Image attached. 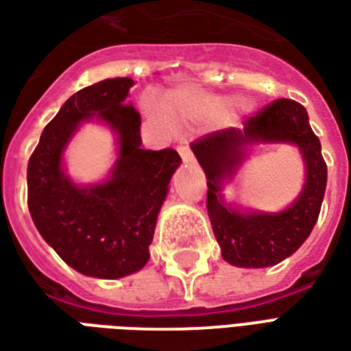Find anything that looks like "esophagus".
<instances>
[{
    "mask_svg": "<svg viewBox=\"0 0 351 351\" xmlns=\"http://www.w3.org/2000/svg\"><path fill=\"white\" fill-rule=\"evenodd\" d=\"M176 150H178V154H180L182 161H186V163H191V161H193V154H191L190 146H188V145L176 146Z\"/></svg>",
    "mask_w": 351,
    "mask_h": 351,
    "instance_id": "34e87169",
    "label": "esophagus"
}]
</instances>
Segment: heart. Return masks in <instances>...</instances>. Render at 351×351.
<instances>
[{
  "label": "heart",
  "instance_id": "obj_1",
  "mask_svg": "<svg viewBox=\"0 0 351 351\" xmlns=\"http://www.w3.org/2000/svg\"><path fill=\"white\" fill-rule=\"evenodd\" d=\"M231 99H223V97H216V95H206L203 92H197L193 88H178L173 92L167 93L165 97V110L173 118L178 120H193V118H201V116H214L220 114L223 108L228 107ZM146 110L158 118V120H165L167 116L163 112V108L158 107L154 101H146Z\"/></svg>",
  "mask_w": 351,
  "mask_h": 351
}]
</instances>
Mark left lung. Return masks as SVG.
Instances as JSON below:
<instances>
[{
    "label": "left lung",
    "mask_w": 351,
    "mask_h": 351,
    "mask_svg": "<svg viewBox=\"0 0 351 351\" xmlns=\"http://www.w3.org/2000/svg\"><path fill=\"white\" fill-rule=\"evenodd\" d=\"M258 142H289L300 148L307 182L293 206L276 215L241 213L225 205L221 184L230 180L245 159V148ZM191 150L206 175V210L221 258L235 267H271L289 258L314 229L327 186V165L308 112L293 99H276L244 120L243 130L206 133Z\"/></svg>",
    "instance_id": "left-lung-1"
}]
</instances>
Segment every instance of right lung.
<instances>
[{"instance_id":"1","label":"right lung","mask_w":351,"mask_h":351,"mask_svg":"<svg viewBox=\"0 0 351 351\" xmlns=\"http://www.w3.org/2000/svg\"><path fill=\"white\" fill-rule=\"evenodd\" d=\"M135 82L101 80L65 101L27 163V208L37 231L75 271L122 278L150 259L148 246L171 176L182 163L173 148H141V114L125 103ZM101 119L119 135L108 181L80 189L61 169L63 148L80 121Z\"/></svg>"}]
</instances>
